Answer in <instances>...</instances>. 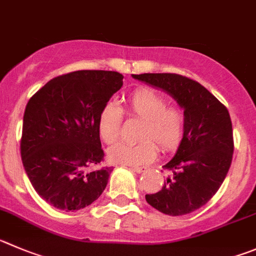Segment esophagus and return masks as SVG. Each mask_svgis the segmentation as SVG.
<instances>
[{"instance_id":"34e87169","label":"esophagus","mask_w":256,"mask_h":256,"mask_svg":"<svg viewBox=\"0 0 256 256\" xmlns=\"http://www.w3.org/2000/svg\"><path fill=\"white\" fill-rule=\"evenodd\" d=\"M131 170L136 172V173H142V172H146V166H131Z\"/></svg>"}]
</instances>
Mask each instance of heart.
Segmentation results:
<instances>
[{
	"instance_id": "b5f03b06",
	"label": "heart",
	"mask_w": 256,
	"mask_h": 256,
	"mask_svg": "<svg viewBox=\"0 0 256 256\" xmlns=\"http://www.w3.org/2000/svg\"><path fill=\"white\" fill-rule=\"evenodd\" d=\"M168 102L152 88H138L126 100V114L142 120L138 144H117L107 152L108 160L121 166H142L156 155V148L170 152L179 145L184 131V114L176 107H166ZM122 111L114 104L101 110L97 128L101 139L111 145L120 138Z\"/></svg>"
}]
</instances>
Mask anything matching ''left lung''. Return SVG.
<instances>
[{
  "mask_svg": "<svg viewBox=\"0 0 256 256\" xmlns=\"http://www.w3.org/2000/svg\"><path fill=\"white\" fill-rule=\"evenodd\" d=\"M164 90L183 108L184 131L176 155L166 164L170 176L159 192L146 194L152 207L169 216L190 214L214 196L225 180L234 152L230 114L196 80L172 73L132 74Z\"/></svg>",
  "mask_w": 256,
  "mask_h": 256,
  "instance_id": "8db88e82",
  "label": "left lung"
}]
</instances>
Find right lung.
<instances>
[{"label":"right lung","instance_id":"right-lung-1","mask_svg":"<svg viewBox=\"0 0 256 256\" xmlns=\"http://www.w3.org/2000/svg\"><path fill=\"white\" fill-rule=\"evenodd\" d=\"M122 80L117 72H72L49 80L26 104L21 159L34 190L52 207L82 210L106 188L112 166L92 169L104 155L97 121Z\"/></svg>","mask_w":256,"mask_h":256}]
</instances>
